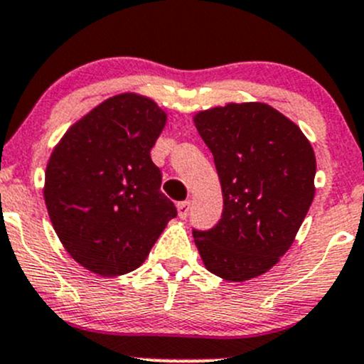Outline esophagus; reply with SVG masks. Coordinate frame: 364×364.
I'll use <instances>...</instances> for the list:
<instances>
[{
  "label": "esophagus",
  "instance_id": "1",
  "mask_svg": "<svg viewBox=\"0 0 364 364\" xmlns=\"http://www.w3.org/2000/svg\"><path fill=\"white\" fill-rule=\"evenodd\" d=\"M189 210H191V203L189 201H181L177 205V212H178V217H181V218H186L187 215H189Z\"/></svg>",
  "mask_w": 364,
  "mask_h": 364
}]
</instances>
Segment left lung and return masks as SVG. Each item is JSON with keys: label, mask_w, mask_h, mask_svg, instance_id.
Segmentation results:
<instances>
[{"label": "left lung", "mask_w": 364, "mask_h": 364, "mask_svg": "<svg viewBox=\"0 0 364 364\" xmlns=\"http://www.w3.org/2000/svg\"><path fill=\"white\" fill-rule=\"evenodd\" d=\"M222 186V218L193 230L203 264L225 281L252 279L288 252L314 199L316 156L299 127L262 102L194 116Z\"/></svg>", "instance_id": "left-lung-1"}]
</instances>
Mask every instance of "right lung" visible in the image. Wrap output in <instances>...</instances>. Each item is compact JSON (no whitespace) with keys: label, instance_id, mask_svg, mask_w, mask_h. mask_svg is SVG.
<instances>
[{"label":"right lung","instance_id":"add662e5","mask_svg":"<svg viewBox=\"0 0 364 364\" xmlns=\"http://www.w3.org/2000/svg\"><path fill=\"white\" fill-rule=\"evenodd\" d=\"M165 123L154 100L121 93L76 121L50 156V220L69 255L95 274L135 271L177 217L151 159Z\"/></svg>","mask_w":364,"mask_h":364}]
</instances>
